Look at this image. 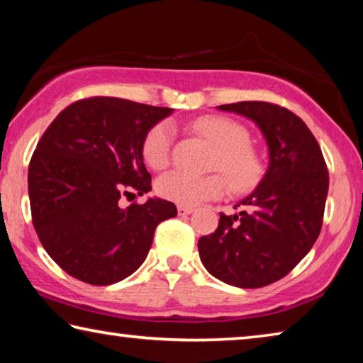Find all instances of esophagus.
Here are the masks:
<instances>
[{"instance_id":"obj_1","label":"esophagus","mask_w":363,"mask_h":363,"mask_svg":"<svg viewBox=\"0 0 363 363\" xmlns=\"http://www.w3.org/2000/svg\"><path fill=\"white\" fill-rule=\"evenodd\" d=\"M194 208L192 206H177V214L179 216H187V214H192Z\"/></svg>"}]
</instances>
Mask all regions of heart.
I'll use <instances>...</instances> for the list:
<instances>
[{
    "instance_id": "1",
    "label": "heart",
    "mask_w": 363,
    "mask_h": 363,
    "mask_svg": "<svg viewBox=\"0 0 363 363\" xmlns=\"http://www.w3.org/2000/svg\"><path fill=\"white\" fill-rule=\"evenodd\" d=\"M192 128L216 147L211 168L223 171L233 190L247 192L261 181L262 160L248 144L250 134L242 125L225 116L210 115L196 120ZM173 140L174 128L169 121H160L150 128L143 143V155L150 168L168 167ZM225 178L220 174L196 177L182 171H169L157 181V192L173 203L195 206L223 196L227 190Z\"/></svg>"
}]
</instances>
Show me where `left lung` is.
<instances>
[{"instance_id": "left-lung-1", "label": "left lung", "mask_w": 363, "mask_h": 363, "mask_svg": "<svg viewBox=\"0 0 363 363\" xmlns=\"http://www.w3.org/2000/svg\"><path fill=\"white\" fill-rule=\"evenodd\" d=\"M253 120L266 138L269 168L253 194L220 213L218 229L199 240L213 277L238 288L284 279L309 253L322 229L328 169L306 123L285 107L261 101L219 106Z\"/></svg>"}]
</instances>
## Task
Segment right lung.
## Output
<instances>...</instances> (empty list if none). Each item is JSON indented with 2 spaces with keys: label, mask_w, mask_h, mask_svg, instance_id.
<instances>
[{
  "label": "right lung",
  "mask_w": 363,
  "mask_h": 363,
  "mask_svg": "<svg viewBox=\"0 0 363 363\" xmlns=\"http://www.w3.org/2000/svg\"><path fill=\"white\" fill-rule=\"evenodd\" d=\"M171 112L89 97L64 108L38 140L28 164L33 227L72 277L99 286L126 279L149 255L157 225L177 214L162 199L121 206L123 196L152 190L143 143Z\"/></svg>",
  "instance_id": "right-lung-1"
}]
</instances>
